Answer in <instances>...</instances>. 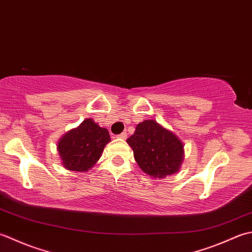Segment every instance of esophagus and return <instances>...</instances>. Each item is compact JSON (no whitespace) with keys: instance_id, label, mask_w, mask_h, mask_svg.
Masks as SVG:
<instances>
[{"instance_id":"1","label":"esophagus","mask_w":252,"mask_h":252,"mask_svg":"<svg viewBox=\"0 0 252 252\" xmlns=\"http://www.w3.org/2000/svg\"><path fill=\"white\" fill-rule=\"evenodd\" d=\"M119 138H121V139H126L127 138V133L126 132H122V133H120L119 136H117Z\"/></svg>"}]
</instances>
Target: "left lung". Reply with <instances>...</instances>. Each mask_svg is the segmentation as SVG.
Here are the masks:
<instances>
[{"mask_svg":"<svg viewBox=\"0 0 252 252\" xmlns=\"http://www.w3.org/2000/svg\"><path fill=\"white\" fill-rule=\"evenodd\" d=\"M138 165L148 175L163 178L178 172L184 160V146L173 132L156 121L138 124L127 139Z\"/></svg>","mask_w":252,"mask_h":252,"instance_id":"left-lung-1","label":"left lung"}]
</instances>
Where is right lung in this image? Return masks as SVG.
Instances as JSON below:
<instances>
[{"mask_svg":"<svg viewBox=\"0 0 252 252\" xmlns=\"http://www.w3.org/2000/svg\"><path fill=\"white\" fill-rule=\"evenodd\" d=\"M110 141L107 129L88 119L61 138L58 150L66 168L75 172H86L99 160L106 143Z\"/></svg>","mask_w":252,"mask_h":252,"instance_id":"1","label":"right lung"}]
</instances>
